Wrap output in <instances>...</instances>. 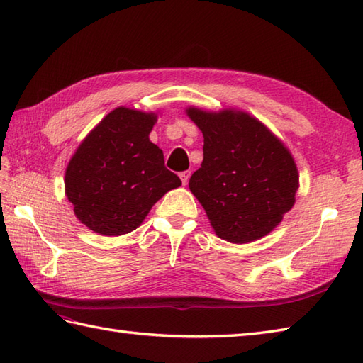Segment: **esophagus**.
Listing matches in <instances>:
<instances>
[{"instance_id": "34e87169", "label": "esophagus", "mask_w": 363, "mask_h": 363, "mask_svg": "<svg viewBox=\"0 0 363 363\" xmlns=\"http://www.w3.org/2000/svg\"><path fill=\"white\" fill-rule=\"evenodd\" d=\"M190 172L187 169V172H182L181 174H179V177H181V181H182V184L184 186H187V182H189V179H190Z\"/></svg>"}]
</instances>
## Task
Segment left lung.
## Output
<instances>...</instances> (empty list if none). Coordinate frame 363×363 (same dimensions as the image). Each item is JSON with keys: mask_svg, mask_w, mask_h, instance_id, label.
<instances>
[{"mask_svg": "<svg viewBox=\"0 0 363 363\" xmlns=\"http://www.w3.org/2000/svg\"><path fill=\"white\" fill-rule=\"evenodd\" d=\"M187 115L204 135L203 164L189 187L223 240L250 243L279 225L295 204L298 169L289 150L245 112Z\"/></svg>", "mask_w": 363, "mask_h": 363, "instance_id": "obj_1", "label": "left lung"}]
</instances>
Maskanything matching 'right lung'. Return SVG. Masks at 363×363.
Wrapping results in <instances>:
<instances>
[{"mask_svg": "<svg viewBox=\"0 0 363 363\" xmlns=\"http://www.w3.org/2000/svg\"><path fill=\"white\" fill-rule=\"evenodd\" d=\"M154 123V113L118 107L76 150L65 172V194L89 229L128 234L168 190L181 186L150 140Z\"/></svg>", "mask_w": 363, "mask_h": 363, "instance_id": "obj_1", "label": "right lung"}]
</instances>
